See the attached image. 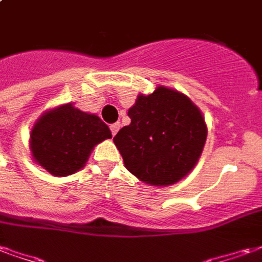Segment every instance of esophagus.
Wrapping results in <instances>:
<instances>
[{
	"mask_svg": "<svg viewBox=\"0 0 262 262\" xmlns=\"http://www.w3.org/2000/svg\"><path fill=\"white\" fill-rule=\"evenodd\" d=\"M111 127V132H112V135H116L118 133V130H119V127H120V123H112V125L109 126Z\"/></svg>",
	"mask_w": 262,
	"mask_h": 262,
	"instance_id": "esophagus-1",
	"label": "esophagus"
}]
</instances>
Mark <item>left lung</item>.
<instances>
[{
    "mask_svg": "<svg viewBox=\"0 0 262 262\" xmlns=\"http://www.w3.org/2000/svg\"><path fill=\"white\" fill-rule=\"evenodd\" d=\"M130 125L114 137L123 163L140 181L172 185L189 174L202 154L208 127L202 112L181 92L157 86L129 109Z\"/></svg>",
    "mask_w": 262,
    "mask_h": 262,
    "instance_id": "left-lung-1",
    "label": "left lung"
}]
</instances>
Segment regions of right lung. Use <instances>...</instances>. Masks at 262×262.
<instances>
[{
    "mask_svg": "<svg viewBox=\"0 0 262 262\" xmlns=\"http://www.w3.org/2000/svg\"><path fill=\"white\" fill-rule=\"evenodd\" d=\"M111 137L97 115L66 103L43 114L32 127V157L52 176H71L85 165L98 143Z\"/></svg>",
    "mask_w": 262,
    "mask_h": 262,
    "instance_id": "1",
    "label": "right lung"
}]
</instances>
